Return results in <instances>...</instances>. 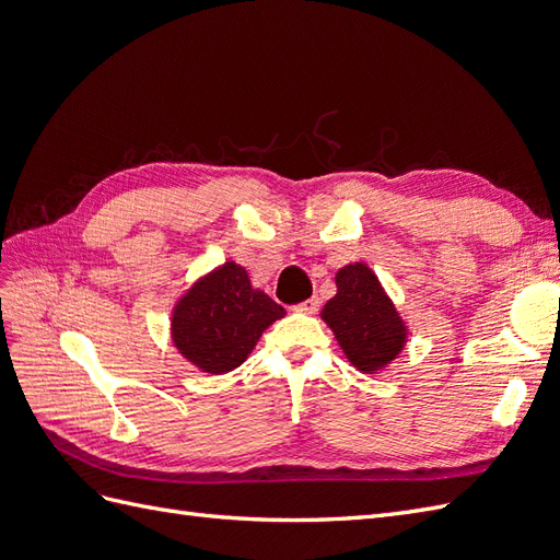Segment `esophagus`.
Listing matches in <instances>:
<instances>
[{
	"label": "esophagus",
	"instance_id": "1",
	"mask_svg": "<svg viewBox=\"0 0 560 560\" xmlns=\"http://www.w3.org/2000/svg\"><path fill=\"white\" fill-rule=\"evenodd\" d=\"M319 308V299L317 296H311L308 301H303L301 306H296V311H301V313H315Z\"/></svg>",
	"mask_w": 560,
	"mask_h": 560
}]
</instances>
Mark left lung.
Masks as SVG:
<instances>
[{"label":"left lung","instance_id":"1","mask_svg":"<svg viewBox=\"0 0 560 560\" xmlns=\"http://www.w3.org/2000/svg\"><path fill=\"white\" fill-rule=\"evenodd\" d=\"M348 362L362 374H378L409 341V329L366 264L354 261L336 273V296L322 308Z\"/></svg>","mask_w":560,"mask_h":560}]
</instances>
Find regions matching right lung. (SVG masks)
Listing matches in <instances>:
<instances>
[{"instance_id": "add662e5", "label": "right lung", "mask_w": 560, "mask_h": 560, "mask_svg": "<svg viewBox=\"0 0 560 560\" xmlns=\"http://www.w3.org/2000/svg\"><path fill=\"white\" fill-rule=\"evenodd\" d=\"M284 308L254 290L247 270L226 261L198 278L173 308V343L196 369L226 374L241 366Z\"/></svg>"}]
</instances>
